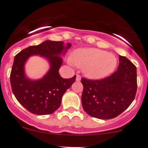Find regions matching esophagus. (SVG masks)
<instances>
[{
  "label": "esophagus",
  "mask_w": 148,
  "mask_h": 148,
  "mask_svg": "<svg viewBox=\"0 0 148 148\" xmlns=\"http://www.w3.org/2000/svg\"><path fill=\"white\" fill-rule=\"evenodd\" d=\"M76 80H77V82H79V81L81 80V76L79 75V74H77V78H76Z\"/></svg>",
  "instance_id": "1"
}]
</instances>
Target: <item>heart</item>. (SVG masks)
I'll return each mask as SVG.
<instances>
[{
  "mask_svg": "<svg viewBox=\"0 0 148 148\" xmlns=\"http://www.w3.org/2000/svg\"><path fill=\"white\" fill-rule=\"evenodd\" d=\"M69 64L83 69L91 79H103L111 74L117 66L115 55L96 48L78 49L71 54Z\"/></svg>",
  "mask_w": 148,
  "mask_h": 148,
  "instance_id": "1",
  "label": "heart"
}]
</instances>
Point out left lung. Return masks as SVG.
<instances>
[{"mask_svg": "<svg viewBox=\"0 0 148 148\" xmlns=\"http://www.w3.org/2000/svg\"><path fill=\"white\" fill-rule=\"evenodd\" d=\"M118 69L106 78L82 79V103L89 116L99 119L117 117L133 101L137 91L136 66L119 56Z\"/></svg>", "mask_w": 148, "mask_h": 148, "instance_id": "obj_1", "label": "left lung"}]
</instances>
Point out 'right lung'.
Here are the masks:
<instances>
[{"label": "right lung", "mask_w": 148, "mask_h": 148, "mask_svg": "<svg viewBox=\"0 0 148 148\" xmlns=\"http://www.w3.org/2000/svg\"><path fill=\"white\" fill-rule=\"evenodd\" d=\"M70 47L69 43L64 46L62 41L47 40L39 45L28 47L15 55L10 76L12 91L18 102L30 113L49 115L60 108L62 96L76 80V75L63 79L59 74L62 64L59 55ZM33 54L46 57L51 64L48 74L37 81L29 80L24 74V62Z\"/></svg>", "instance_id": "1"}]
</instances>
